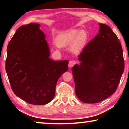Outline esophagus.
Segmentation results:
<instances>
[{
    "instance_id": "esophagus-1",
    "label": "esophagus",
    "mask_w": 129,
    "mask_h": 129,
    "mask_svg": "<svg viewBox=\"0 0 129 129\" xmlns=\"http://www.w3.org/2000/svg\"><path fill=\"white\" fill-rule=\"evenodd\" d=\"M75 64V61H70L69 62L68 66L69 68H72V67H73V66Z\"/></svg>"
}]
</instances>
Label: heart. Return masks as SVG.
I'll list each match as a JSON object with an SVG mask.
<instances>
[{"label":"heart","instance_id":"heart-1","mask_svg":"<svg viewBox=\"0 0 129 129\" xmlns=\"http://www.w3.org/2000/svg\"><path fill=\"white\" fill-rule=\"evenodd\" d=\"M88 40V35L84 30L69 29L60 32L56 37V43L61 47L71 45V51L73 53L80 52L85 46Z\"/></svg>","mask_w":129,"mask_h":129}]
</instances>
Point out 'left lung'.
Instances as JSON below:
<instances>
[{"label": "left lung", "instance_id": "1", "mask_svg": "<svg viewBox=\"0 0 129 129\" xmlns=\"http://www.w3.org/2000/svg\"><path fill=\"white\" fill-rule=\"evenodd\" d=\"M99 32L78 56L80 64L72 69L76 94L87 104L98 103L114 93L124 71L121 43L108 25L99 24Z\"/></svg>", "mask_w": 129, "mask_h": 129}]
</instances>
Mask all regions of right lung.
I'll return each instance as SVG.
<instances>
[{
    "instance_id": "add662e5",
    "label": "right lung",
    "mask_w": 129,
    "mask_h": 129,
    "mask_svg": "<svg viewBox=\"0 0 129 129\" xmlns=\"http://www.w3.org/2000/svg\"><path fill=\"white\" fill-rule=\"evenodd\" d=\"M40 25L30 23L16 30L8 43L6 70L14 93L27 103L51 102L57 82L68 69V61H53Z\"/></svg>"
}]
</instances>
